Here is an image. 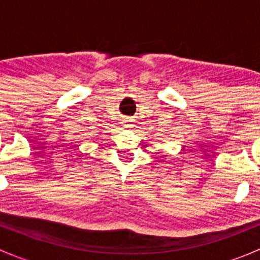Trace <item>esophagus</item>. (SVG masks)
Masks as SVG:
<instances>
[{
    "mask_svg": "<svg viewBox=\"0 0 260 260\" xmlns=\"http://www.w3.org/2000/svg\"><path fill=\"white\" fill-rule=\"evenodd\" d=\"M124 125H125V128H129V127H132V123H131V122H128V120H127V122H124Z\"/></svg>",
    "mask_w": 260,
    "mask_h": 260,
    "instance_id": "1",
    "label": "esophagus"
}]
</instances>
